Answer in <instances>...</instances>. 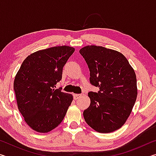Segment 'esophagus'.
Listing matches in <instances>:
<instances>
[{
    "label": "esophagus",
    "instance_id": "esophagus-1",
    "mask_svg": "<svg viewBox=\"0 0 156 156\" xmlns=\"http://www.w3.org/2000/svg\"><path fill=\"white\" fill-rule=\"evenodd\" d=\"M73 99H74V100H77V99L81 97V94H73Z\"/></svg>",
    "mask_w": 156,
    "mask_h": 156
}]
</instances>
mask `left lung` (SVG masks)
<instances>
[{
  "label": "left lung",
  "instance_id": "8db88e82",
  "mask_svg": "<svg viewBox=\"0 0 156 156\" xmlns=\"http://www.w3.org/2000/svg\"><path fill=\"white\" fill-rule=\"evenodd\" d=\"M90 72V83L99 91H90L91 103L83 112L84 120L99 133L119 129L131 114L138 95L136 76L120 52L101 46L80 50Z\"/></svg>",
  "mask_w": 156,
  "mask_h": 156
}]
</instances>
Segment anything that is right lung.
<instances>
[{
  "label": "right lung",
  "mask_w": 156,
  "mask_h": 156,
  "mask_svg": "<svg viewBox=\"0 0 156 156\" xmlns=\"http://www.w3.org/2000/svg\"><path fill=\"white\" fill-rule=\"evenodd\" d=\"M74 51L65 45L39 50L26 58L16 75L14 89L18 110L33 130L47 133L64 119L73 96L55 87Z\"/></svg>",
  "instance_id": "right-lung-1"
}]
</instances>
